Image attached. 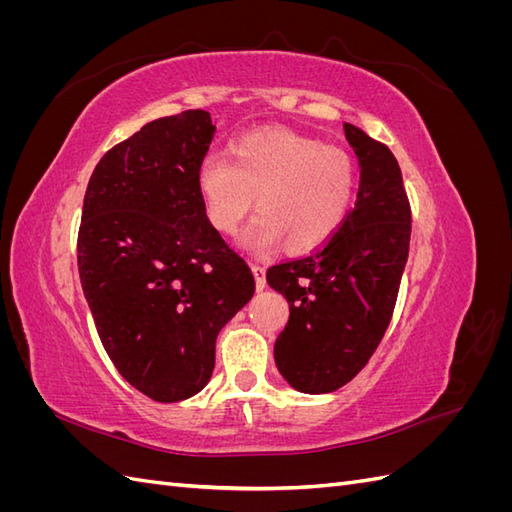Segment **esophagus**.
<instances>
[{"label":"esophagus","mask_w":512,"mask_h":512,"mask_svg":"<svg viewBox=\"0 0 512 512\" xmlns=\"http://www.w3.org/2000/svg\"><path fill=\"white\" fill-rule=\"evenodd\" d=\"M252 271H254V277H256V288L258 290H262V288H267V267H262V265H252Z\"/></svg>","instance_id":"esophagus-1"}]
</instances>
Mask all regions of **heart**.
<instances>
[{"mask_svg":"<svg viewBox=\"0 0 512 512\" xmlns=\"http://www.w3.org/2000/svg\"><path fill=\"white\" fill-rule=\"evenodd\" d=\"M356 164L335 145L288 130L241 138L226 156L211 153L196 185L215 230L232 235L254 205L260 213L243 245L265 250L284 241L288 252L327 243L348 218L356 194Z\"/></svg>","mask_w":512,"mask_h":512,"instance_id":"heart-1","label":"heart"}]
</instances>
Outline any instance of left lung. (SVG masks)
Listing matches in <instances>:
<instances>
[{"mask_svg": "<svg viewBox=\"0 0 512 512\" xmlns=\"http://www.w3.org/2000/svg\"><path fill=\"white\" fill-rule=\"evenodd\" d=\"M344 132L361 166L354 209L316 252L267 271L290 305L275 365L290 386L312 395L348 384L376 352L410 247V200L391 149L352 123Z\"/></svg>", "mask_w": 512, "mask_h": 512, "instance_id": "8db88e82", "label": "left lung"}]
</instances>
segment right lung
<instances>
[{
    "instance_id": "add662e5",
    "label": "right lung",
    "mask_w": 512,
    "mask_h": 512,
    "mask_svg": "<svg viewBox=\"0 0 512 512\" xmlns=\"http://www.w3.org/2000/svg\"><path fill=\"white\" fill-rule=\"evenodd\" d=\"M213 134L200 108L149 121L104 153L83 200L76 254L100 342L164 404L209 382L215 339L256 288L196 185Z\"/></svg>"
}]
</instances>
